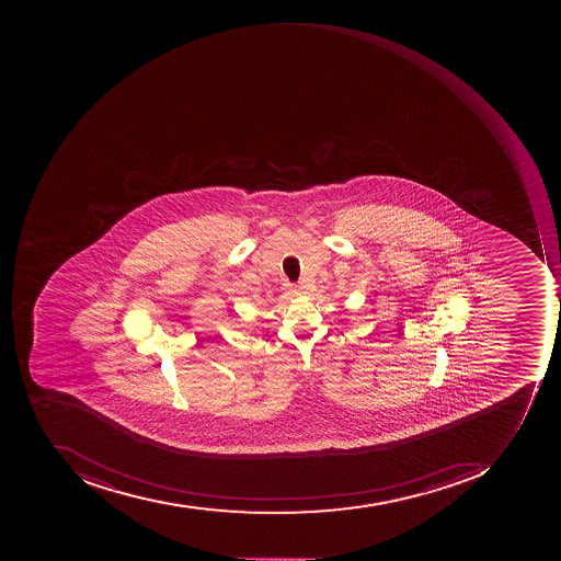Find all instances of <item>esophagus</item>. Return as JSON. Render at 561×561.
<instances>
[{"instance_id":"1","label":"esophagus","mask_w":561,"mask_h":561,"mask_svg":"<svg viewBox=\"0 0 561 561\" xmlns=\"http://www.w3.org/2000/svg\"><path fill=\"white\" fill-rule=\"evenodd\" d=\"M285 289L288 291V295H298V291H300V288L297 285H291V283H286Z\"/></svg>"}]
</instances>
